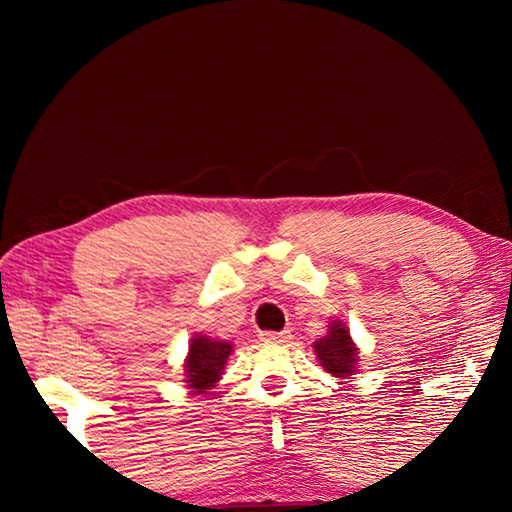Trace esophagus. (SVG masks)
Instances as JSON below:
<instances>
[{"mask_svg":"<svg viewBox=\"0 0 512 512\" xmlns=\"http://www.w3.org/2000/svg\"><path fill=\"white\" fill-rule=\"evenodd\" d=\"M259 339L282 343V341H289L291 334H289V329H282V332H262V334H259Z\"/></svg>","mask_w":512,"mask_h":512,"instance_id":"obj_1","label":"esophagus"}]
</instances>
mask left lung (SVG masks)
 Returning a JSON list of instances; mask_svg holds the SVG:
<instances>
[{"label": "left lung", "mask_w": 512, "mask_h": 512, "mask_svg": "<svg viewBox=\"0 0 512 512\" xmlns=\"http://www.w3.org/2000/svg\"><path fill=\"white\" fill-rule=\"evenodd\" d=\"M314 354L320 366L332 377L350 379L359 370V348L352 341L350 327L343 320H329L327 334L314 341Z\"/></svg>", "instance_id": "8db88e82"}]
</instances>
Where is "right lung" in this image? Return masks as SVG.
<instances>
[{
	"mask_svg": "<svg viewBox=\"0 0 512 512\" xmlns=\"http://www.w3.org/2000/svg\"><path fill=\"white\" fill-rule=\"evenodd\" d=\"M235 352V343L212 339L205 334H194L189 339V350L183 363L185 384L189 395H207L219 384L230 354Z\"/></svg>",
	"mask_w": 512,
	"mask_h": 512,
	"instance_id": "1",
	"label": "right lung"
}]
</instances>
